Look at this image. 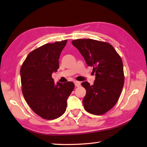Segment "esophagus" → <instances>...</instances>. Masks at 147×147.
I'll return each mask as SVG.
<instances>
[{
  "instance_id": "esophagus-1",
  "label": "esophagus",
  "mask_w": 147,
  "mask_h": 147,
  "mask_svg": "<svg viewBox=\"0 0 147 147\" xmlns=\"http://www.w3.org/2000/svg\"><path fill=\"white\" fill-rule=\"evenodd\" d=\"M74 84H75V86H76V87H79L81 86V82H79V81H74Z\"/></svg>"
}]
</instances>
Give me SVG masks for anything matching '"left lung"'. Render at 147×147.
Masks as SVG:
<instances>
[{
	"label": "left lung",
	"mask_w": 147,
	"mask_h": 147,
	"mask_svg": "<svg viewBox=\"0 0 147 147\" xmlns=\"http://www.w3.org/2000/svg\"><path fill=\"white\" fill-rule=\"evenodd\" d=\"M71 43L95 73L93 85L86 81L81 84L86 90L82 100L84 109L91 114L103 115L115 106L122 91L124 84L122 60L114 47L107 42L77 39Z\"/></svg>",
	"instance_id": "1"
}]
</instances>
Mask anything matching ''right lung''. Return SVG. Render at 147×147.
<instances>
[{"instance_id": "right-lung-1", "label": "right lung", "mask_w": 147, "mask_h": 147, "mask_svg": "<svg viewBox=\"0 0 147 147\" xmlns=\"http://www.w3.org/2000/svg\"><path fill=\"white\" fill-rule=\"evenodd\" d=\"M67 40L47 43L30 52L20 68L24 98L36 114L54 120L64 114L67 99L74 89L72 82H57L52 77L59 68L61 52Z\"/></svg>"}]
</instances>
